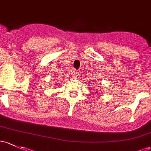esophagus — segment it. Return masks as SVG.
Segmentation results:
<instances>
[{
  "label": "esophagus",
  "mask_w": 151,
  "mask_h": 151,
  "mask_svg": "<svg viewBox=\"0 0 151 151\" xmlns=\"http://www.w3.org/2000/svg\"><path fill=\"white\" fill-rule=\"evenodd\" d=\"M72 74H73V78H75V77L77 76V72H76V71H74V72H73V73H72Z\"/></svg>",
  "instance_id": "esophagus-1"
}]
</instances>
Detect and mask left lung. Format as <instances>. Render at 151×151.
Instances as JSON below:
<instances>
[{
	"mask_svg": "<svg viewBox=\"0 0 151 151\" xmlns=\"http://www.w3.org/2000/svg\"><path fill=\"white\" fill-rule=\"evenodd\" d=\"M100 92H101V91H100ZM96 93H97V92H96Z\"/></svg>",
	"mask_w": 151,
	"mask_h": 151,
	"instance_id": "left-lung-1",
	"label": "left lung"
}]
</instances>
